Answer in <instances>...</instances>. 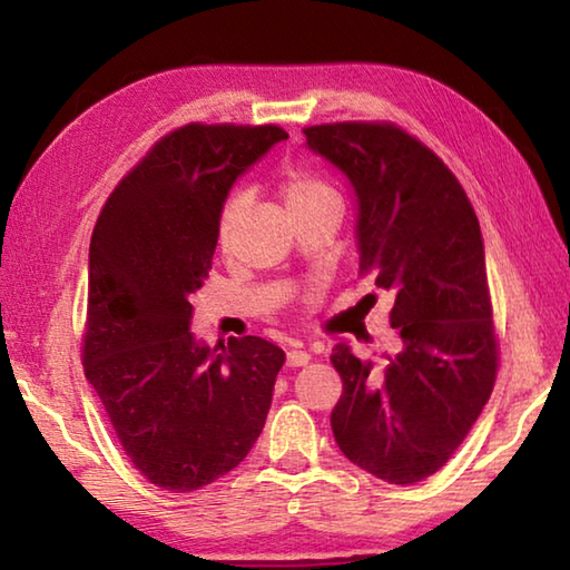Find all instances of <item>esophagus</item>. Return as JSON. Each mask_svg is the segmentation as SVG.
Listing matches in <instances>:
<instances>
[{
	"instance_id": "34e87169",
	"label": "esophagus",
	"mask_w": 570,
	"mask_h": 570,
	"mask_svg": "<svg viewBox=\"0 0 570 570\" xmlns=\"http://www.w3.org/2000/svg\"><path fill=\"white\" fill-rule=\"evenodd\" d=\"M308 360H312V356H308V352H302V350H292L286 354L288 366H304V364H308Z\"/></svg>"
}]
</instances>
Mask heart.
Instances as JSON below:
<instances>
[{
  "label": "heart",
  "mask_w": 570,
  "mask_h": 570,
  "mask_svg": "<svg viewBox=\"0 0 570 570\" xmlns=\"http://www.w3.org/2000/svg\"><path fill=\"white\" fill-rule=\"evenodd\" d=\"M278 193H282V200L292 218L302 216L312 208H320L324 204H334V200H340L330 183L322 180L320 176H314V173H308V170H286L282 183H278ZM240 218H244V200H240L238 196L228 198L224 210H220L218 230H216L218 246L224 250H228L230 244H234L238 226H240Z\"/></svg>",
  "instance_id": "1"
}]
</instances>
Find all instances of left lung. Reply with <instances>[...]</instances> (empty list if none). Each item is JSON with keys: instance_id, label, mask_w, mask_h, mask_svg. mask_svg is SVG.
<instances>
[{"instance_id": "left-lung-1", "label": "left lung", "mask_w": 570, "mask_h": 570, "mask_svg": "<svg viewBox=\"0 0 570 570\" xmlns=\"http://www.w3.org/2000/svg\"><path fill=\"white\" fill-rule=\"evenodd\" d=\"M356 198L360 272L394 296L400 350L384 364L336 344L342 397L332 432L354 465L414 485L460 448L493 392L498 340L485 246L465 190L428 146L392 122L304 128Z\"/></svg>"}]
</instances>
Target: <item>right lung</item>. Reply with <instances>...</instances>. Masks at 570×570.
Listing matches in <instances>:
<instances>
[{"mask_svg":"<svg viewBox=\"0 0 570 570\" xmlns=\"http://www.w3.org/2000/svg\"><path fill=\"white\" fill-rule=\"evenodd\" d=\"M286 138L276 125H183L118 183L95 224L85 377L125 455L163 490L210 485L264 430L286 354L262 336L210 350L190 332V296L214 264L230 186Z\"/></svg>","mask_w":570,"mask_h":570,"instance_id":"1","label":"right lung"}]
</instances>
